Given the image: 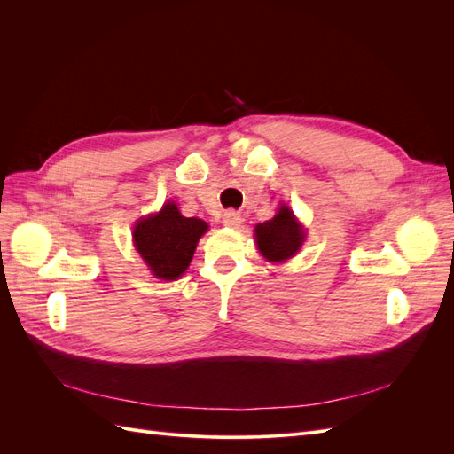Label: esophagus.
I'll use <instances>...</instances> for the list:
<instances>
[{
    "mask_svg": "<svg viewBox=\"0 0 454 454\" xmlns=\"http://www.w3.org/2000/svg\"><path fill=\"white\" fill-rule=\"evenodd\" d=\"M222 222L225 227H231V229H237L240 223H242V217L239 212L235 210H225L223 215H222Z\"/></svg>",
    "mask_w": 454,
    "mask_h": 454,
    "instance_id": "34e87169",
    "label": "esophagus"
}]
</instances>
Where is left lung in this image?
I'll list each match as a JSON object with an SVG mask.
<instances>
[{
	"label": "left lung",
	"mask_w": 454,
	"mask_h": 454,
	"mask_svg": "<svg viewBox=\"0 0 454 454\" xmlns=\"http://www.w3.org/2000/svg\"><path fill=\"white\" fill-rule=\"evenodd\" d=\"M255 242L261 255L272 263H280L299 252L305 242V231L294 212L282 204L277 215L255 225Z\"/></svg>",
	"instance_id": "obj_1"
}]
</instances>
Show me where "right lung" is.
Segmentation results:
<instances>
[{"mask_svg":"<svg viewBox=\"0 0 454 454\" xmlns=\"http://www.w3.org/2000/svg\"><path fill=\"white\" fill-rule=\"evenodd\" d=\"M208 223L197 217H185L177 204L167 202L160 212L142 217L134 227V246L149 270L160 280H176L187 270L199 239Z\"/></svg>","mask_w":454,"mask_h":454,"instance_id":"add662e5","label":"right lung"}]
</instances>
